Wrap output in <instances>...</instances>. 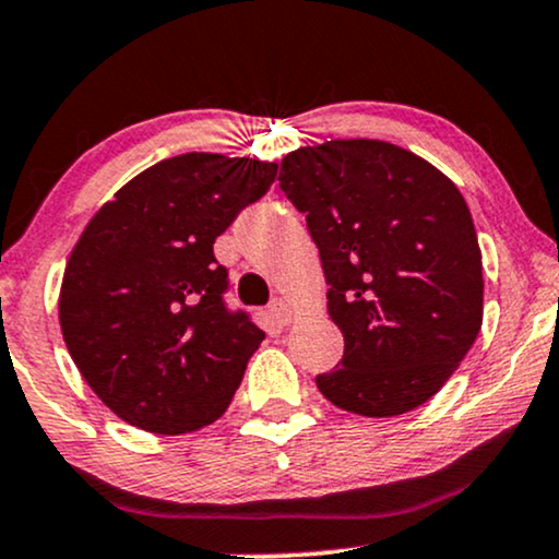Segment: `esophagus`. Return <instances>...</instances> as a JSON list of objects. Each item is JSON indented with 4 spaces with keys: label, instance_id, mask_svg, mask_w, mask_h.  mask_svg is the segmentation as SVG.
I'll list each match as a JSON object with an SVG mask.
<instances>
[{
    "label": "esophagus",
    "instance_id": "esophagus-1",
    "mask_svg": "<svg viewBox=\"0 0 559 559\" xmlns=\"http://www.w3.org/2000/svg\"><path fill=\"white\" fill-rule=\"evenodd\" d=\"M269 319H272L277 326H287L293 321L290 306H287L282 298H274L272 304H269Z\"/></svg>",
    "mask_w": 559,
    "mask_h": 559
}]
</instances>
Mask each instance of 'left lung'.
Here are the masks:
<instances>
[{
    "label": "left lung",
    "mask_w": 559,
    "mask_h": 559,
    "mask_svg": "<svg viewBox=\"0 0 559 559\" xmlns=\"http://www.w3.org/2000/svg\"><path fill=\"white\" fill-rule=\"evenodd\" d=\"M280 188L306 214L345 337L321 395L369 418L435 397L484 319L481 248L455 182L395 143L353 138L290 151Z\"/></svg>",
    "instance_id": "8db88e82"
}]
</instances>
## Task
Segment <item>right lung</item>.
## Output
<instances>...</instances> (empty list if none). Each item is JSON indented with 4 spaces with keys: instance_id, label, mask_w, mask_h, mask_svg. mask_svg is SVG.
I'll return each instance as SVG.
<instances>
[{
    "instance_id": "right-lung-1",
    "label": "right lung",
    "mask_w": 559,
    "mask_h": 559,
    "mask_svg": "<svg viewBox=\"0 0 559 559\" xmlns=\"http://www.w3.org/2000/svg\"><path fill=\"white\" fill-rule=\"evenodd\" d=\"M274 175V162L190 151L143 169L85 225L59 326L78 371L122 421L175 437L227 411L264 332L225 306L214 240Z\"/></svg>"
}]
</instances>
